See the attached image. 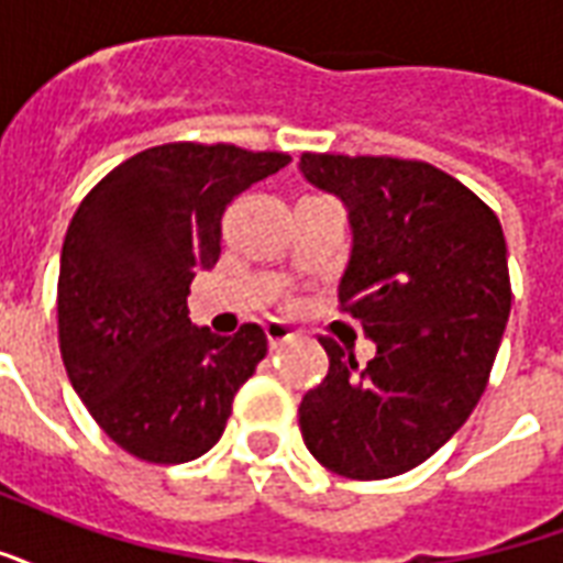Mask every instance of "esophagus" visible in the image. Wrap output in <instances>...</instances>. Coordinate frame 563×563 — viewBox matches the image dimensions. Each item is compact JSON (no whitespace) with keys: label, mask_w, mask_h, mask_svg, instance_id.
I'll return each mask as SVG.
<instances>
[{"label":"esophagus","mask_w":563,"mask_h":563,"mask_svg":"<svg viewBox=\"0 0 563 563\" xmlns=\"http://www.w3.org/2000/svg\"><path fill=\"white\" fill-rule=\"evenodd\" d=\"M265 336H268V345H272V349H280V345H286V342L295 339V330H291L286 321L272 319L265 324Z\"/></svg>","instance_id":"esophagus-1"}]
</instances>
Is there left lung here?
Listing matches in <instances>:
<instances>
[{
    "mask_svg": "<svg viewBox=\"0 0 563 563\" xmlns=\"http://www.w3.org/2000/svg\"><path fill=\"white\" fill-rule=\"evenodd\" d=\"M312 186L349 209L339 310L377 345L360 366L321 336L324 380L298 407L303 443L354 482L413 470L470 419L510 316L508 247L496 212L416 158L303 153Z\"/></svg>",
    "mask_w": 563,
    "mask_h": 563,
    "instance_id": "8db88e82",
    "label": "left lung"
}]
</instances>
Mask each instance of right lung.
Returning <instances> with one entry per match:
<instances>
[{
  "label": "right lung",
  "mask_w": 563,
  "mask_h": 563,
  "mask_svg": "<svg viewBox=\"0 0 563 563\" xmlns=\"http://www.w3.org/2000/svg\"><path fill=\"white\" fill-rule=\"evenodd\" d=\"M286 153L174 141L126 158L73 214L58 272V345L93 422L147 463L212 449L268 351L260 324L218 336L188 319V286L221 253V214Z\"/></svg>",
  "instance_id": "right-lung-1"
}]
</instances>
